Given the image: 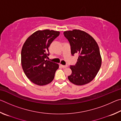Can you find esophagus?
<instances>
[{"mask_svg": "<svg viewBox=\"0 0 121 121\" xmlns=\"http://www.w3.org/2000/svg\"><path fill=\"white\" fill-rule=\"evenodd\" d=\"M61 65V67L63 68H67V67H68V65Z\"/></svg>", "mask_w": 121, "mask_h": 121, "instance_id": "esophagus-1", "label": "esophagus"}]
</instances>
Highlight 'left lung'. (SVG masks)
<instances>
[{
    "label": "left lung",
    "mask_w": 121,
    "mask_h": 121,
    "mask_svg": "<svg viewBox=\"0 0 121 121\" xmlns=\"http://www.w3.org/2000/svg\"><path fill=\"white\" fill-rule=\"evenodd\" d=\"M63 35L70 44L72 56H78L76 63L70 65L72 73L68 76V79L77 85L90 83L95 78L101 65L97 42L86 32L79 30L65 31Z\"/></svg>",
    "instance_id": "8db88e82"
}]
</instances>
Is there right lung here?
Listing matches in <instances>:
<instances>
[{
    "label": "right lung",
    "instance_id": "obj_1",
    "mask_svg": "<svg viewBox=\"0 0 121 121\" xmlns=\"http://www.w3.org/2000/svg\"><path fill=\"white\" fill-rule=\"evenodd\" d=\"M60 32L38 30L32 34L23 44L21 51L22 68L29 79L38 85L51 83L59 65L46 60L50 55L48 48Z\"/></svg>",
    "mask_w": 121,
    "mask_h": 121
}]
</instances>
